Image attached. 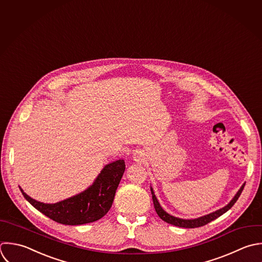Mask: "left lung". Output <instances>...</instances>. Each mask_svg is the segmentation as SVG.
Masks as SVG:
<instances>
[{"instance_id":"obj_1","label":"left lung","mask_w":262,"mask_h":262,"mask_svg":"<svg viewBox=\"0 0 262 262\" xmlns=\"http://www.w3.org/2000/svg\"><path fill=\"white\" fill-rule=\"evenodd\" d=\"M245 187V184L242 185V187L240 188V190L237 192V194L235 195V197L231 200V202L223 207L222 209H219L212 213H209L207 215H204V216H201V217H198V219H195V220H183V219H179V217H176V216H172L170 214H168L166 211L163 210V208L160 206L155 194H154V191L153 189L151 188V193H152V199H153V204H154V208L158 214V216L164 221L165 223L167 224H170L172 226H176V227H180V228H187V229H194V228H199V227H203L207 224H209L210 222L216 220L217 217H220L221 215H223L224 213H226L228 210H230L234 204L237 202V200L239 199L243 189Z\"/></svg>"}]
</instances>
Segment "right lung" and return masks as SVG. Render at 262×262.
Instances as JSON below:
<instances>
[{
  "label": "right lung",
  "mask_w": 262,
  "mask_h": 262,
  "mask_svg": "<svg viewBox=\"0 0 262 262\" xmlns=\"http://www.w3.org/2000/svg\"><path fill=\"white\" fill-rule=\"evenodd\" d=\"M124 170L122 159L109 163L86 190L54 204L38 202L19 189L24 198L49 219L67 226L84 225L102 219L109 211Z\"/></svg>",
  "instance_id": "add662e5"
}]
</instances>
